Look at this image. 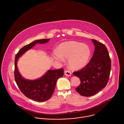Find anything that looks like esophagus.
Listing matches in <instances>:
<instances>
[{
	"label": "esophagus",
	"mask_w": 124,
	"mask_h": 124,
	"mask_svg": "<svg viewBox=\"0 0 124 124\" xmlns=\"http://www.w3.org/2000/svg\"><path fill=\"white\" fill-rule=\"evenodd\" d=\"M65 74L67 76H71V72L69 70H65Z\"/></svg>",
	"instance_id": "esophagus-1"
}]
</instances>
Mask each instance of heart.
<instances>
[{"mask_svg": "<svg viewBox=\"0 0 124 124\" xmlns=\"http://www.w3.org/2000/svg\"><path fill=\"white\" fill-rule=\"evenodd\" d=\"M58 52L54 53L55 59L63 61L68 59L69 65L73 70H79L87 64L91 51L88 46L82 43L70 41L63 43L59 45Z\"/></svg>", "mask_w": 124, "mask_h": 124, "instance_id": "obj_1", "label": "heart"}]
</instances>
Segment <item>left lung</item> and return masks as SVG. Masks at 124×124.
I'll list each match as a JSON object with an SVG mask.
<instances>
[{"label":"left lung","instance_id":"obj_1","mask_svg":"<svg viewBox=\"0 0 124 124\" xmlns=\"http://www.w3.org/2000/svg\"><path fill=\"white\" fill-rule=\"evenodd\" d=\"M92 41L95 47L90 62L80 70L73 72L80 79L76 90L85 97L96 94L106 86L111 69V60L105 45L95 39Z\"/></svg>","mask_w":124,"mask_h":124}]
</instances>
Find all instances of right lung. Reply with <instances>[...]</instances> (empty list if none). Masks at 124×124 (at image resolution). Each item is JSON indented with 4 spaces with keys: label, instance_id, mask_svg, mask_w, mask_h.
Listing matches in <instances>:
<instances>
[{
    "label": "right lung",
    "instance_id": "right-lung-1",
    "mask_svg": "<svg viewBox=\"0 0 124 124\" xmlns=\"http://www.w3.org/2000/svg\"><path fill=\"white\" fill-rule=\"evenodd\" d=\"M42 39L31 42L22 47L16 54L15 58L14 77L18 87L26 97L38 102L48 100L53 94L56 84L58 78L64 74V69L49 70L40 78L34 80L25 79L21 76L18 70L17 61L26 51L31 49L36 44H44L50 40Z\"/></svg>",
    "mask_w": 124,
    "mask_h": 124
}]
</instances>
